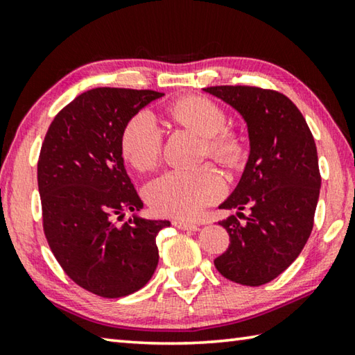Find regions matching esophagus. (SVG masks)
<instances>
[{"label":"esophagus","mask_w":355,"mask_h":355,"mask_svg":"<svg viewBox=\"0 0 355 355\" xmlns=\"http://www.w3.org/2000/svg\"><path fill=\"white\" fill-rule=\"evenodd\" d=\"M172 224L175 225L177 228H182V230H192V232L199 230V225L192 224V222H188V220H184V219H173Z\"/></svg>","instance_id":"esophagus-1"}]
</instances>
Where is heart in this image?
Listing matches in <instances>:
<instances>
[{"instance_id": "obj_1", "label": "heart", "mask_w": 355, "mask_h": 355, "mask_svg": "<svg viewBox=\"0 0 355 355\" xmlns=\"http://www.w3.org/2000/svg\"><path fill=\"white\" fill-rule=\"evenodd\" d=\"M171 117L203 137L207 153L222 163H232L238 156L235 137L224 133L225 114L203 97H186L173 103ZM163 147V131L150 111H141L130 120L122 135V150L136 169L148 171L156 166ZM227 183L213 166L194 171H169L152 180L146 197L156 211L177 218H196L203 208L225 194Z\"/></svg>"}]
</instances>
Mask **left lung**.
I'll return each instance as SVG.
<instances>
[{"instance_id": "1", "label": "left lung", "mask_w": 355, "mask_h": 355, "mask_svg": "<svg viewBox=\"0 0 355 355\" xmlns=\"http://www.w3.org/2000/svg\"><path fill=\"white\" fill-rule=\"evenodd\" d=\"M239 112L248 125L249 158L236 188L220 209L244 208L239 222L219 224L230 235L214 260L225 279L258 286L274 280L299 257L313 228L321 175L315 139L300 111L284 94L250 86L203 89Z\"/></svg>"}]
</instances>
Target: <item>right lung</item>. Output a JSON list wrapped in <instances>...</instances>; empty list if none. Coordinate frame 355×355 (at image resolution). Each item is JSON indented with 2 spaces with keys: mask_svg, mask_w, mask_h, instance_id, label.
<instances>
[{
  "mask_svg": "<svg viewBox=\"0 0 355 355\" xmlns=\"http://www.w3.org/2000/svg\"><path fill=\"white\" fill-rule=\"evenodd\" d=\"M155 91L97 87L58 112L37 164L46 241L65 274L101 297H123L147 284L158 266L156 235L169 220L146 219L127 173L122 135ZM135 214L122 226L115 219Z\"/></svg>",
  "mask_w": 355,
  "mask_h": 355,
  "instance_id": "obj_1",
  "label": "right lung"
}]
</instances>
